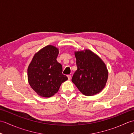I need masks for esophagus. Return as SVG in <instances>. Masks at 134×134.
Returning <instances> with one entry per match:
<instances>
[{"mask_svg": "<svg viewBox=\"0 0 134 134\" xmlns=\"http://www.w3.org/2000/svg\"><path fill=\"white\" fill-rule=\"evenodd\" d=\"M67 77H68V79H69V80H71V76L70 75H68Z\"/></svg>", "mask_w": 134, "mask_h": 134, "instance_id": "1", "label": "esophagus"}]
</instances>
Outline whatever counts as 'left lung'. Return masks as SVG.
<instances>
[{
  "label": "left lung",
  "instance_id": "obj_1",
  "mask_svg": "<svg viewBox=\"0 0 134 134\" xmlns=\"http://www.w3.org/2000/svg\"><path fill=\"white\" fill-rule=\"evenodd\" d=\"M78 69L72 82L86 96H92L104 89L108 78V71L103 60L90 49L75 51Z\"/></svg>",
  "mask_w": 134,
  "mask_h": 134
}]
</instances>
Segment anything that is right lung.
I'll list each match as a JSON object with an SVG mask.
<instances>
[{
  "label": "right lung",
  "instance_id": "obj_1",
  "mask_svg": "<svg viewBox=\"0 0 134 134\" xmlns=\"http://www.w3.org/2000/svg\"><path fill=\"white\" fill-rule=\"evenodd\" d=\"M59 52L58 48L48 45L35 54L28 66V82L39 96L49 98L54 96L68 79L56 60Z\"/></svg>",
  "mask_w": 134,
  "mask_h": 134
}]
</instances>
